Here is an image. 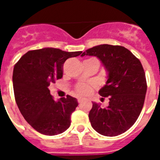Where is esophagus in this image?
Masks as SVG:
<instances>
[{
    "mask_svg": "<svg viewBox=\"0 0 160 160\" xmlns=\"http://www.w3.org/2000/svg\"><path fill=\"white\" fill-rule=\"evenodd\" d=\"M82 101H83V98H78V103L82 102Z\"/></svg>",
    "mask_w": 160,
    "mask_h": 160,
    "instance_id": "1",
    "label": "esophagus"
}]
</instances>
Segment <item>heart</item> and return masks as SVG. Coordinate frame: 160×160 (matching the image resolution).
<instances>
[{
  "label": "heart",
  "instance_id": "b5f03b06",
  "mask_svg": "<svg viewBox=\"0 0 160 160\" xmlns=\"http://www.w3.org/2000/svg\"><path fill=\"white\" fill-rule=\"evenodd\" d=\"M93 87L88 84H79L76 87V92L80 95H87L92 91Z\"/></svg>",
  "mask_w": 160,
  "mask_h": 160
}]
</instances>
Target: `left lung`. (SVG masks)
<instances>
[{"label":"left lung","mask_w":160,"mask_h":160,"mask_svg":"<svg viewBox=\"0 0 160 160\" xmlns=\"http://www.w3.org/2000/svg\"><path fill=\"white\" fill-rule=\"evenodd\" d=\"M85 55L97 57L108 73L98 93L109 98V105L102 108L93 102L89 113L91 126L105 136L121 135L134 125L143 107L148 87L140 61L123 46L107 44L88 49L81 56Z\"/></svg>","instance_id":"1"}]
</instances>
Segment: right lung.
Returning <instances> with one entry per match:
<instances>
[{
  "label": "right lung",
  "instance_id": "add662e5",
  "mask_svg": "<svg viewBox=\"0 0 160 160\" xmlns=\"http://www.w3.org/2000/svg\"><path fill=\"white\" fill-rule=\"evenodd\" d=\"M82 51L66 52L55 48L30 50L14 66L12 84L17 105L33 129L46 135H56L70 128V116L78 107L70 95L54 101L49 86L63 75L66 59Z\"/></svg>",
  "mask_w": 160,
  "mask_h": 160
}]
</instances>
